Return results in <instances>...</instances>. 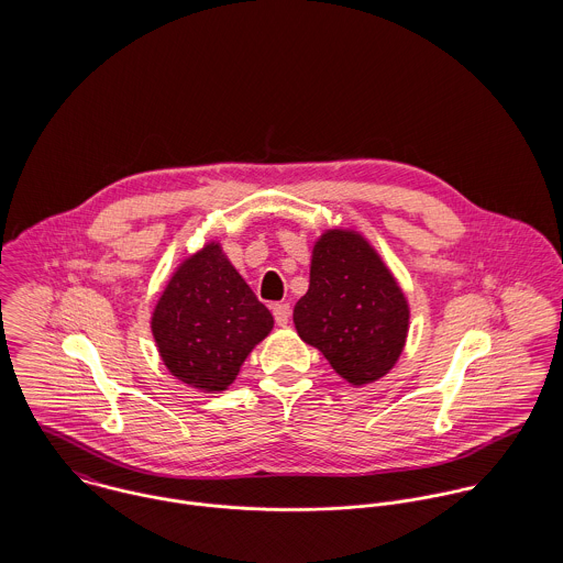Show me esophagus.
<instances>
[{
  "instance_id": "esophagus-1",
  "label": "esophagus",
  "mask_w": 563,
  "mask_h": 563,
  "mask_svg": "<svg viewBox=\"0 0 563 563\" xmlns=\"http://www.w3.org/2000/svg\"><path fill=\"white\" fill-rule=\"evenodd\" d=\"M273 317H275V322L277 324H288L290 321V306L288 303H275L273 306Z\"/></svg>"
}]
</instances>
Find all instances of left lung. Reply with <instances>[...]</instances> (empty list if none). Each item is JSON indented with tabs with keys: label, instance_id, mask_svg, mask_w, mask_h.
Returning a JSON list of instances; mask_svg holds the SVG:
<instances>
[{
	"label": "left lung",
	"instance_id": "8db88e82",
	"mask_svg": "<svg viewBox=\"0 0 563 563\" xmlns=\"http://www.w3.org/2000/svg\"><path fill=\"white\" fill-rule=\"evenodd\" d=\"M295 327L353 386L373 384L399 360L409 308L379 253L353 230H327L314 244L310 288Z\"/></svg>",
	"mask_w": 563,
	"mask_h": 563
}]
</instances>
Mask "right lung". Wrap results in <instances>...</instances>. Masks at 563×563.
Listing matches in <instances>:
<instances>
[{"mask_svg": "<svg viewBox=\"0 0 563 563\" xmlns=\"http://www.w3.org/2000/svg\"><path fill=\"white\" fill-rule=\"evenodd\" d=\"M273 329V317L232 266L219 242L186 257L156 303L152 331L173 377L221 393Z\"/></svg>", "mask_w": 563, "mask_h": 563, "instance_id": "right-lung-1", "label": "right lung"}]
</instances>
